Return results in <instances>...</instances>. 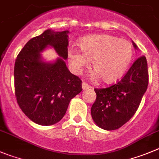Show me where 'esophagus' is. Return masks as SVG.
Segmentation results:
<instances>
[{"instance_id":"esophagus-1","label":"esophagus","mask_w":159,"mask_h":159,"mask_svg":"<svg viewBox=\"0 0 159 159\" xmlns=\"http://www.w3.org/2000/svg\"><path fill=\"white\" fill-rule=\"evenodd\" d=\"M90 85H88V84H86V83H84V82L82 83V89H83V90H88V89H90Z\"/></svg>"}]
</instances>
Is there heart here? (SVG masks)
<instances>
[{"mask_svg": "<svg viewBox=\"0 0 159 159\" xmlns=\"http://www.w3.org/2000/svg\"><path fill=\"white\" fill-rule=\"evenodd\" d=\"M79 52L70 48L68 59L70 67L77 74L82 72L91 60L95 72L93 78L101 77L105 83H113L120 79L132 62L134 48L130 42L108 34L84 37L80 41Z\"/></svg>", "mask_w": 159, "mask_h": 159, "instance_id": "1", "label": "heart"}]
</instances>
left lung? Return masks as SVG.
<instances>
[{
    "label": "left lung",
    "mask_w": 159,
    "mask_h": 159,
    "mask_svg": "<svg viewBox=\"0 0 159 159\" xmlns=\"http://www.w3.org/2000/svg\"><path fill=\"white\" fill-rule=\"evenodd\" d=\"M133 45L136 50L139 49L134 41ZM148 85V63L142 56L117 84L108 88L94 89L97 98L90 110L94 123L105 130L123 126L137 111Z\"/></svg>",
    "instance_id": "obj_1"
}]
</instances>
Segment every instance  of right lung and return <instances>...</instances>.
Instances as JSON below:
<instances>
[{
	"mask_svg": "<svg viewBox=\"0 0 159 159\" xmlns=\"http://www.w3.org/2000/svg\"><path fill=\"white\" fill-rule=\"evenodd\" d=\"M69 30L48 29L24 46L15 63V91L17 102L25 116L41 126L59 122L71 100L82 91V81L66 66ZM53 48L60 56L44 60L41 53Z\"/></svg>",
	"mask_w": 159,
	"mask_h": 159,
	"instance_id": "add662e5",
	"label": "right lung"
}]
</instances>
